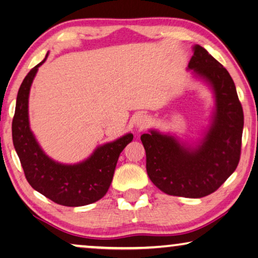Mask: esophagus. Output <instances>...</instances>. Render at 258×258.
<instances>
[{"label":"esophagus","instance_id":"34e87169","mask_svg":"<svg viewBox=\"0 0 258 258\" xmlns=\"http://www.w3.org/2000/svg\"><path fill=\"white\" fill-rule=\"evenodd\" d=\"M149 123H150V119L146 115H141L136 121V125L139 130L146 128Z\"/></svg>","mask_w":258,"mask_h":258}]
</instances>
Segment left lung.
I'll use <instances>...</instances> for the list:
<instances>
[{
  "instance_id": "1",
  "label": "left lung",
  "mask_w": 258,
  "mask_h": 258,
  "mask_svg": "<svg viewBox=\"0 0 258 258\" xmlns=\"http://www.w3.org/2000/svg\"><path fill=\"white\" fill-rule=\"evenodd\" d=\"M188 69L215 92L213 124L197 149H185L172 136L154 130L143 134L146 171L155 186L169 196L202 198L221 186L238 167L241 154L243 111L226 69L201 45L193 48Z\"/></svg>"
}]
</instances>
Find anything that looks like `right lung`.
<instances>
[{
	"instance_id": "1",
	"label": "right lung",
	"mask_w": 258,
	"mask_h": 258,
	"mask_svg": "<svg viewBox=\"0 0 258 258\" xmlns=\"http://www.w3.org/2000/svg\"><path fill=\"white\" fill-rule=\"evenodd\" d=\"M46 58V57H45ZM37 64L24 79L17 95L16 111L12 120V141L24 174L29 185L58 205L79 207L101 199L112 183L117 159L133 134H126L115 142L97 149L89 159L81 163L67 166L46 157L37 144L28 123V95Z\"/></svg>"
}]
</instances>
